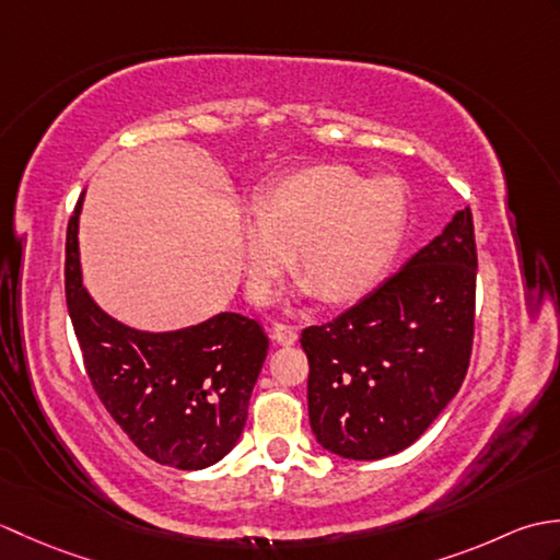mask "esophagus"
Listing matches in <instances>:
<instances>
[{"label": "esophagus", "mask_w": 560, "mask_h": 560, "mask_svg": "<svg viewBox=\"0 0 560 560\" xmlns=\"http://www.w3.org/2000/svg\"><path fill=\"white\" fill-rule=\"evenodd\" d=\"M271 337L277 339L283 347H291V343L299 341V329L289 323H273L271 325Z\"/></svg>", "instance_id": "1"}]
</instances>
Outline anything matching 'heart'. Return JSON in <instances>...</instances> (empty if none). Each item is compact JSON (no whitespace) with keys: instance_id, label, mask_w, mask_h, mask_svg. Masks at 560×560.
<instances>
[{"instance_id":"heart-1","label":"heart","mask_w":560,"mask_h":560,"mask_svg":"<svg viewBox=\"0 0 560 560\" xmlns=\"http://www.w3.org/2000/svg\"><path fill=\"white\" fill-rule=\"evenodd\" d=\"M255 221L237 225L247 293L267 301L273 281L293 265L319 301L363 299L395 257L407 192L395 177H371L341 163H323L267 185Z\"/></svg>"}]
</instances>
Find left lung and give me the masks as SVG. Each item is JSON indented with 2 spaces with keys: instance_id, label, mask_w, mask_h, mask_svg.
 Instances as JSON below:
<instances>
[{
  "instance_id": "1",
  "label": "left lung",
  "mask_w": 560,
  "mask_h": 560,
  "mask_svg": "<svg viewBox=\"0 0 560 560\" xmlns=\"http://www.w3.org/2000/svg\"><path fill=\"white\" fill-rule=\"evenodd\" d=\"M477 307L471 209L363 301L305 327L307 411L317 443L347 459L409 447L467 375Z\"/></svg>"
}]
</instances>
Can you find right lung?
<instances>
[{"label": "right lung", "instance_id": "right-lung-1", "mask_svg": "<svg viewBox=\"0 0 560 560\" xmlns=\"http://www.w3.org/2000/svg\"><path fill=\"white\" fill-rule=\"evenodd\" d=\"M79 211L81 199L67 225L65 293L93 392L149 459L205 469L243 433L269 339L257 319L237 313L165 335L105 315L81 287Z\"/></svg>", "mask_w": 560, "mask_h": 560}]
</instances>
